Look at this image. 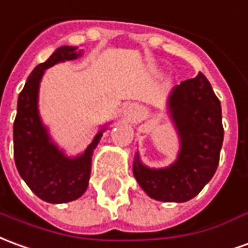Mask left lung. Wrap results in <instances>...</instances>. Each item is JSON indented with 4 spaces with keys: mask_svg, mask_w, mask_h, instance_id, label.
Returning a JSON list of instances; mask_svg holds the SVG:
<instances>
[{
    "mask_svg": "<svg viewBox=\"0 0 248 248\" xmlns=\"http://www.w3.org/2000/svg\"><path fill=\"white\" fill-rule=\"evenodd\" d=\"M168 110L180 137L177 160L168 168L152 169L137 153L133 173L154 200L184 202L200 193L219 165L224 137L220 100L208 79L199 72L173 88Z\"/></svg>",
    "mask_w": 248,
    "mask_h": 248,
    "instance_id": "1",
    "label": "left lung"
}]
</instances>
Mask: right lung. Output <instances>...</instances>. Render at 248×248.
Wrapping results in <instances>:
<instances>
[{
  "instance_id": "1",
  "label": "right lung",
  "mask_w": 248,
  "mask_h": 248,
  "mask_svg": "<svg viewBox=\"0 0 248 248\" xmlns=\"http://www.w3.org/2000/svg\"><path fill=\"white\" fill-rule=\"evenodd\" d=\"M78 46H60L44 63L39 64L18 95L17 115L13 124V150L17 170L34 195L52 204L76 200L86 192L91 161L106 127L78 157H67L55 145L39 114V87L44 71L65 60L82 56Z\"/></svg>"
}]
</instances>
